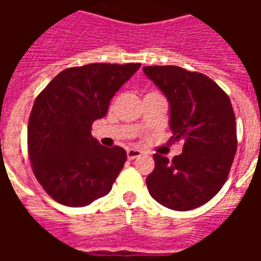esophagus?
<instances>
[{"instance_id": "1", "label": "esophagus", "mask_w": 261, "mask_h": 261, "mask_svg": "<svg viewBox=\"0 0 261 261\" xmlns=\"http://www.w3.org/2000/svg\"><path fill=\"white\" fill-rule=\"evenodd\" d=\"M141 154H142V151L138 150V149H128V150H127V159L128 160L138 159Z\"/></svg>"}]
</instances>
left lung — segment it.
I'll return each mask as SVG.
<instances>
[{"label":"left lung","mask_w":261,"mask_h":261,"mask_svg":"<svg viewBox=\"0 0 261 261\" xmlns=\"http://www.w3.org/2000/svg\"><path fill=\"white\" fill-rule=\"evenodd\" d=\"M143 73L167 96L173 141H184L172 161L155 153L146 178L151 198L176 211H188L218 194L237 150L230 98L207 75L178 66H145Z\"/></svg>","instance_id":"left-lung-1"}]
</instances>
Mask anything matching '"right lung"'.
<instances>
[{
  "instance_id": "add662e5",
  "label": "right lung",
  "mask_w": 261,
  "mask_h": 261,
  "mask_svg": "<svg viewBox=\"0 0 261 261\" xmlns=\"http://www.w3.org/2000/svg\"><path fill=\"white\" fill-rule=\"evenodd\" d=\"M141 63H90L69 67L39 93L28 120L32 171L51 198L84 207L106 196L126 163V150L92 137L111 98Z\"/></svg>"
}]
</instances>
